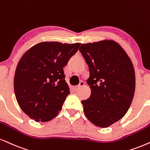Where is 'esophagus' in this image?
<instances>
[{
	"label": "esophagus",
	"mask_w": 150,
	"mask_h": 150,
	"mask_svg": "<svg viewBox=\"0 0 150 150\" xmlns=\"http://www.w3.org/2000/svg\"><path fill=\"white\" fill-rule=\"evenodd\" d=\"M84 85V82H83V81H81V82H80V84H79V85L74 86L73 88H74V89H75V91H76V90L79 89H80V87H82V86H83Z\"/></svg>",
	"instance_id": "esophagus-1"
}]
</instances>
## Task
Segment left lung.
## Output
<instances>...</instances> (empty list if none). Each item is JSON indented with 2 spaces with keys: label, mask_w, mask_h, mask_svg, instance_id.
Listing matches in <instances>:
<instances>
[{
  "label": "left lung",
  "mask_w": 150,
  "mask_h": 150,
  "mask_svg": "<svg viewBox=\"0 0 150 150\" xmlns=\"http://www.w3.org/2000/svg\"><path fill=\"white\" fill-rule=\"evenodd\" d=\"M80 52L89 68L86 82L91 93L82 100L84 115L91 123L107 128L129 110L136 89L132 61L112 40L81 45Z\"/></svg>",
  "instance_id": "8db88e82"
}]
</instances>
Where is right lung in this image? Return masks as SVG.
<instances>
[{
	"label": "right lung",
	"instance_id": "obj_1",
	"mask_svg": "<svg viewBox=\"0 0 150 150\" xmlns=\"http://www.w3.org/2000/svg\"><path fill=\"white\" fill-rule=\"evenodd\" d=\"M80 45L41 42L21 57L14 74V94L19 107L30 119L48 122L62 110L70 93L63 68Z\"/></svg>",
	"mask_w": 150,
	"mask_h": 150
}]
</instances>
